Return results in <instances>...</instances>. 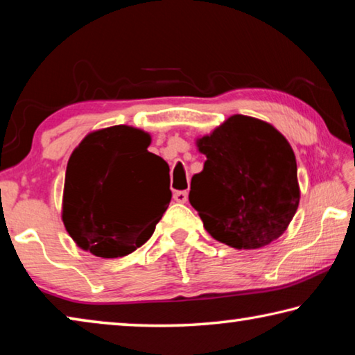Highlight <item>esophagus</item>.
<instances>
[{"mask_svg": "<svg viewBox=\"0 0 355 355\" xmlns=\"http://www.w3.org/2000/svg\"><path fill=\"white\" fill-rule=\"evenodd\" d=\"M173 200L178 203H186L188 202V191H175L173 192Z\"/></svg>", "mask_w": 355, "mask_h": 355, "instance_id": "34e87169", "label": "esophagus"}]
</instances>
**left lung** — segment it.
I'll return each mask as SVG.
<instances>
[{"label":"left lung","instance_id":"left-lung-1","mask_svg":"<svg viewBox=\"0 0 355 355\" xmlns=\"http://www.w3.org/2000/svg\"><path fill=\"white\" fill-rule=\"evenodd\" d=\"M207 156L189 202L205 230L235 249H260L286 230L299 207L296 156L272 125L232 116L197 141Z\"/></svg>","mask_w":355,"mask_h":355}]
</instances>
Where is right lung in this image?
Wrapping results in <instances>:
<instances>
[{"mask_svg":"<svg viewBox=\"0 0 355 355\" xmlns=\"http://www.w3.org/2000/svg\"><path fill=\"white\" fill-rule=\"evenodd\" d=\"M150 136L125 125L94 131L71 153L65 171L62 220L81 249L119 258L141 248L169 207L159 183L169 166L150 153Z\"/></svg>","mask_w":355,"mask_h":355,"instance_id":"add662e5","label":"right lung"}]
</instances>
